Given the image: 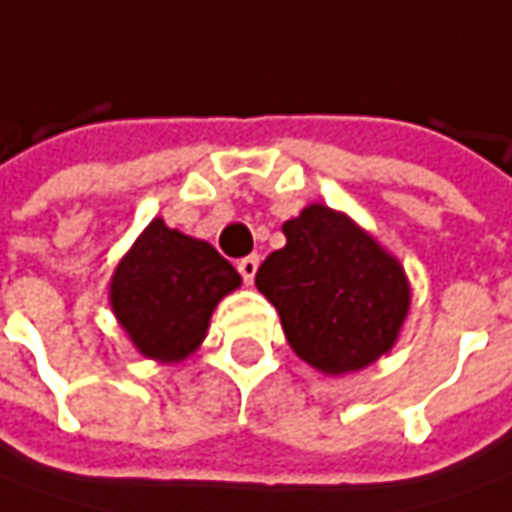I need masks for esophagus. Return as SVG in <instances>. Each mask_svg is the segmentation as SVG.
Listing matches in <instances>:
<instances>
[{"instance_id":"esophagus-1","label":"esophagus","mask_w":512,"mask_h":512,"mask_svg":"<svg viewBox=\"0 0 512 512\" xmlns=\"http://www.w3.org/2000/svg\"><path fill=\"white\" fill-rule=\"evenodd\" d=\"M257 266H260V257L257 255L241 257V260H238V271H241V277L246 280V283H252V280H255Z\"/></svg>"}]
</instances>
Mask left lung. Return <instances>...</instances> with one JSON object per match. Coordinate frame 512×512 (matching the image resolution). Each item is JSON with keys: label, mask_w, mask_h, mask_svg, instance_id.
I'll list each match as a JSON object with an SVG mask.
<instances>
[{"label": "left lung", "mask_w": 512, "mask_h": 512, "mask_svg": "<svg viewBox=\"0 0 512 512\" xmlns=\"http://www.w3.org/2000/svg\"><path fill=\"white\" fill-rule=\"evenodd\" d=\"M257 269L294 353L322 373L361 370L398 339L409 283L395 257L339 212L311 204Z\"/></svg>", "instance_id": "obj_1"}]
</instances>
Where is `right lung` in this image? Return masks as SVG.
Wrapping results in <instances>:
<instances>
[{"label": "right lung", "mask_w": 512, "mask_h": 512, "mask_svg": "<svg viewBox=\"0 0 512 512\" xmlns=\"http://www.w3.org/2000/svg\"><path fill=\"white\" fill-rule=\"evenodd\" d=\"M241 274L210 243L151 221L111 277V308L139 353L182 361L210 325L212 308Z\"/></svg>", "instance_id": "1"}]
</instances>
